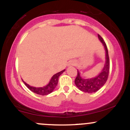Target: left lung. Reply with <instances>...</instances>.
<instances>
[{
	"label": "left lung",
	"instance_id": "1",
	"mask_svg": "<svg viewBox=\"0 0 130 130\" xmlns=\"http://www.w3.org/2000/svg\"><path fill=\"white\" fill-rule=\"evenodd\" d=\"M98 37L104 45L106 50V63L104 68L102 70L101 72L99 73L97 77L92 78H87L84 79L80 77V72L77 71V75L75 80V84L76 86L81 91L84 92L92 93L98 91L103 86L106 84L108 78L109 73L110 61L109 58L108 50H107V46L104 40L102 38L101 36L98 35Z\"/></svg>",
	"mask_w": 130,
	"mask_h": 130
}]
</instances>
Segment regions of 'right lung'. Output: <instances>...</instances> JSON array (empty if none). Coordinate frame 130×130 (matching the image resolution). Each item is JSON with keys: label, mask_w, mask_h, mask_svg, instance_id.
Masks as SVG:
<instances>
[{"label": "right lung", "mask_w": 130, "mask_h": 130, "mask_svg": "<svg viewBox=\"0 0 130 130\" xmlns=\"http://www.w3.org/2000/svg\"><path fill=\"white\" fill-rule=\"evenodd\" d=\"M64 71H65V70H62V71L55 74L52 77V79H51L50 81L49 84L44 87H32V86H30L29 85H28L27 84H26V82H24V81H23V82H24V84L27 86V88H28L29 90H31L32 92H33L36 93V94H39V95H48V94H50L51 92H52L53 91V90L55 89L56 86H57L58 82L59 77H60V75Z\"/></svg>", "instance_id": "add662e5"}]
</instances>
